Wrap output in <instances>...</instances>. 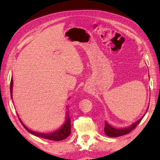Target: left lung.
<instances>
[{
	"label": "left lung",
	"instance_id": "1",
	"mask_svg": "<svg viewBox=\"0 0 160 160\" xmlns=\"http://www.w3.org/2000/svg\"><path fill=\"white\" fill-rule=\"evenodd\" d=\"M142 119V118L139 119L138 121H137L136 122H135L134 123H132V125L128 126V128H115L105 121V126H104L105 134L109 137H119V136H122V135L128 134L132 131V130L135 128V127H136L138 126V124L141 121Z\"/></svg>",
	"mask_w": 160,
	"mask_h": 160
}]
</instances>
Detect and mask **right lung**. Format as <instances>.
I'll return each mask as SVG.
<instances>
[{
	"mask_svg": "<svg viewBox=\"0 0 160 160\" xmlns=\"http://www.w3.org/2000/svg\"><path fill=\"white\" fill-rule=\"evenodd\" d=\"M12 78L11 79V81H10V96H11V99H12ZM68 112L66 113V121H65V123L63 125V126L61 127L60 129L57 130V131H54L53 132H51V133H42V132H37L33 131H31V130L28 129L25 125H24L22 122L21 120L20 119L21 123L22 124V126H24L27 131H28L29 132H30L31 134L35 135V136L39 137V138H45V139H48L50 140H53V141H60V140H63L64 139H66V138H68L70 135V132H71V131H70V128H71V125H70V119L69 118V114Z\"/></svg>",
	"mask_w": 160,
	"mask_h": 160,
	"instance_id": "right-lung-1",
	"label": "right lung"
}]
</instances>
